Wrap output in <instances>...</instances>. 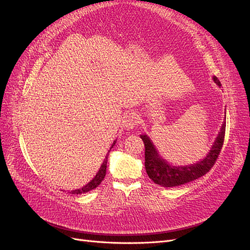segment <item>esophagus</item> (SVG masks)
I'll use <instances>...</instances> for the list:
<instances>
[{
    "label": "esophagus",
    "instance_id": "1",
    "mask_svg": "<svg viewBox=\"0 0 250 250\" xmlns=\"http://www.w3.org/2000/svg\"><path fill=\"white\" fill-rule=\"evenodd\" d=\"M140 122V117L135 112H131L128 115L124 121V126L127 129H133Z\"/></svg>",
    "mask_w": 250,
    "mask_h": 250
}]
</instances>
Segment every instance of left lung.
Returning <instances> with one entry per match:
<instances>
[{
  "instance_id": "8db88e82",
  "label": "left lung",
  "mask_w": 250,
  "mask_h": 250,
  "mask_svg": "<svg viewBox=\"0 0 250 250\" xmlns=\"http://www.w3.org/2000/svg\"><path fill=\"white\" fill-rule=\"evenodd\" d=\"M213 79L215 83L221 86L220 81L216 76H214ZM225 126L226 123L224 122L220 133L218 134L208 156L201 162L191 166H186V167H171L168 163H166L157 154V151L154 149L152 143L150 142L147 135H141V139L145 145V168L149 178L152 179L156 185L171 188L185 185L188 181L206 175L213 168L219 154L221 152L225 137Z\"/></svg>"
}]
</instances>
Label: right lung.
I'll list each match as a JSON object with an SVG mask.
<instances>
[{
    "label": "right lung",
    "instance_id": "obj_1",
    "mask_svg": "<svg viewBox=\"0 0 250 250\" xmlns=\"http://www.w3.org/2000/svg\"><path fill=\"white\" fill-rule=\"evenodd\" d=\"M115 143H116V142H115ZM115 143L112 144L111 148L113 147V145H115ZM111 148H110V149H111ZM108 152H109V151H108ZM107 157H108V155H106V158H105V160H104V162H103V164H102V166H101V168H100L99 172L97 173V175L95 176V178H94L92 181H90V183H88L85 187H83L82 188H79V190H74V191H72L71 193H72V194H82V193H86V192H89L90 190H94V188H96L98 186H99V185L101 184V181L104 179L105 174H106Z\"/></svg>",
    "mask_w": 250,
    "mask_h": 250
}]
</instances>
